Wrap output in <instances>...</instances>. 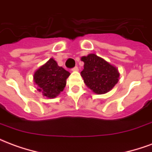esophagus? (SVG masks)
I'll return each instance as SVG.
<instances>
[{"label": "esophagus", "mask_w": 152, "mask_h": 152, "mask_svg": "<svg viewBox=\"0 0 152 152\" xmlns=\"http://www.w3.org/2000/svg\"><path fill=\"white\" fill-rule=\"evenodd\" d=\"M72 72H78V71H79V68H78V66H75L74 68H72Z\"/></svg>", "instance_id": "1"}]
</instances>
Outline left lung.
<instances>
[{
    "label": "left lung",
    "mask_w": 152,
    "mask_h": 152,
    "mask_svg": "<svg viewBox=\"0 0 152 152\" xmlns=\"http://www.w3.org/2000/svg\"><path fill=\"white\" fill-rule=\"evenodd\" d=\"M84 69L80 76L86 86L96 94H104L111 91L119 81L118 68L102 57L89 53L81 57Z\"/></svg>",
    "instance_id": "left-lung-1"
}]
</instances>
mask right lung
I'll return each instance as SVG.
<instances>
[{
  "label": "right lung",
  "mask_w": 152,
  "mask_h": 152,
  "mask_svg": "<svg viewBox=\"0 0 152 152\" xmlns=\"http://www.w3.org/2000/svg\"><path fill=\"white\" fill-rule=\"evenodd\" d=\"M70 75L69 72L58 66L56 61L51 58L35 72L33 81L44 97L54 99L63 91Z\"/></svg>",
  "instance_id": "obj_1"
}]
</instances>
